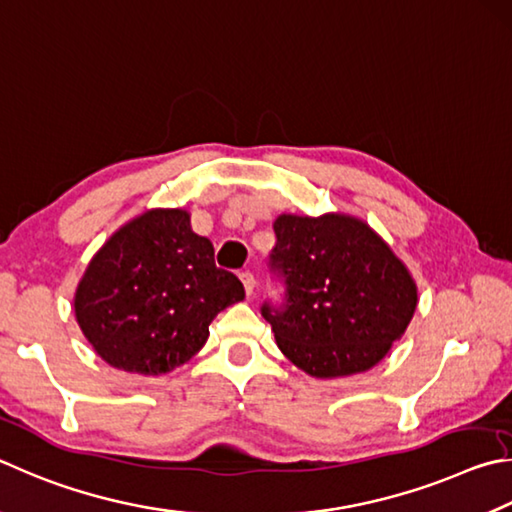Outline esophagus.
I'll use <instances>...</instances> for the list:
<instances>
[{
  "mask_svg": "<svg viewBox=\"0 0 512 512\" xmlns=\"http://www.w3.org/2000/svg\"><path fill=\"white\" fill-rule=\"evenodd\" d=\"M240 281H242V285H245L247 297H251V294H254V290H256V276L251 274V272H242L240 274Z\"/></svg>",
  "mask_w": 512,
  "mask_h": 512,
  "instance_id": "1",
  "label": "esophagus"
}]
</instances>
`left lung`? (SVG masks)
Returning <instances> with one entry per match:
<instances>
[{
	"label": "left lung",
	"instance_id": "left-lung-1",
	"mask_svg": "<svg viewBox=\"0 0 512 512\" xmlns=\"http://www.w3.org/2000/svg\"><path fill=\"white\" fill-rule=\"evenodd\" d=\"M272 272L281 306L265 301L276 344L312 378L369 371L405 335L418 290L405 263L360 218L283 213L274 220Z\"/></svg>",
	"mask_w": 512,
	"mask_h": 512
}]
</instances>
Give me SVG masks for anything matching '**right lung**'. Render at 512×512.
<instances>
[{"mask_svg":"<svg viewBox=\"0 0 512 512\" xmlns=\"http://www.w3.org/2000/svg\"><path fill=\"white\" fill-rule=\"evenodd\" d=\"M242 299L238 276L215 267L211 240L191 229V213L150 209L96 251L74 312L107 364L161 375L191 360L215 315Z\"/></svg>","mask_w":512,"mask_h":512,"instance_id":"right-lung-1","label":"right lung"}]
</instances>
